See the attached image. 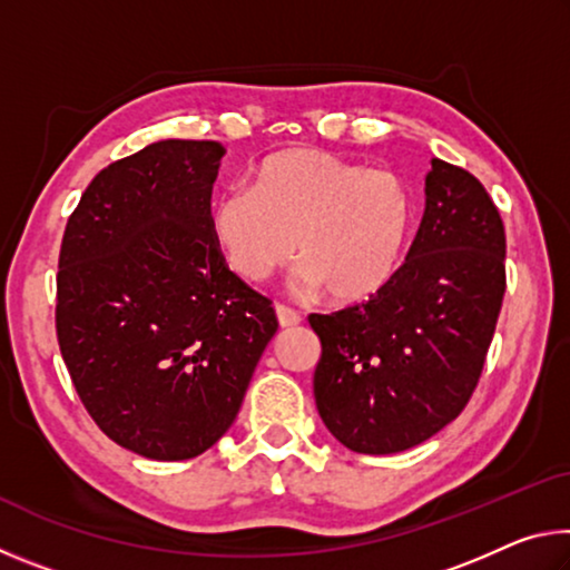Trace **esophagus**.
<instances>
[{
    "label": "esophagus",
    "mask_w": 570,
    "mask_h": 570,
    "mask_svg": "<svg viewBox=\"0 0 570 570\" xmlns=\"http://www.w3.org/2000/svg\"><path fill=\"white\" fill-rule=\"evenodd\" d=\"M276 320H278V324L284 326V330H288V326H296L298 322H302V314L294 312V308L284 306V304H276Z\"/></svg>",
    "instance_id": "obj_1"
}]
</instances>
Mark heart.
<instances>
[{
	"instance_id": "obj_1",
	"label": "heart",
	"mask_w": 570,
	"mask_h": 570,
	"mask_svg": "<svg viewBox=\"0 0 570 570\" xmlns=\"http://www.w3.org/2000/svg\"><path fill=\"white\" fill-rule=\"evenodd\" d=\"M414 198L394 170H370L326 150L266 158L254 188L230 186L208 214L210 236L246 282H266L294 254L302 286L334 302L370 298L400 268Z\"/></svg>"
}]
</instances>
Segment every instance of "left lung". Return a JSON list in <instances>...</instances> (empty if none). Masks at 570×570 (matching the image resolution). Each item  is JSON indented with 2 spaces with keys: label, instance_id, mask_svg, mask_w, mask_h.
<instances>
[{
  "label": "left lung",
  "instance_id": "1",
  "mask_svg": "<svg viewBox=\"0 0 570 570\" xmlns=\"http://www.w3.org/2000/svg\"><path fill=\"white\" fill-rule=\"evenodd\" d=\"M404 264L370 302L312 314L314 397L344 448L392 455L465 410L505 294V226L482 183L432 158Z\"/></svg>",
  "mask_w": 570,
  "mask_h": 570
}]
</instances>
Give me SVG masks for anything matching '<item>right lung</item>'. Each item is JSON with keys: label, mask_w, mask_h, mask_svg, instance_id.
I'll return each instance as SVG.
<instances>
[{"label": "right lung", "mask_w": 570, "mask_h": 570, "mask_svg": "<svg viewBox=\"0 0 570 570\" xmlns=\"http://www.w3.org/2000/svg\"><path fill=\"white\" fill-rule=\"evenodd\" d=\"M226 148L160 140L102 168L67 218L55 326L95 424L150 460H188L234 424L278 330L272 298L210 236Z\"/></svg>", "instance_id": "add662e5"}]
</instances>
